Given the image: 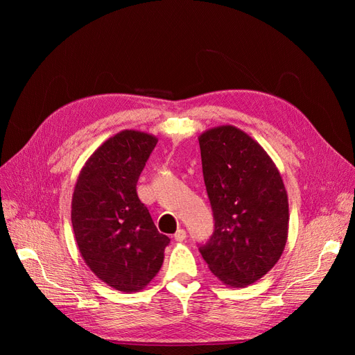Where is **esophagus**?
Instances as JSON below:
<instances>
[{"instance_id": "34e87169", "label": "esophagus", "mask_w": 355, "mask_h": 355, "mask_svg": "<svg viewBox=\"0 0 355 355\" xmlns=\"http://www.w3.org/2000/svg\"><path fill=\"white\" fill-rule=\"evenodd\" d=\"M173 239H175V241H184L187 239V231L184 228H179L176 231V234L173 235Z\"/></svg>"}]
</instances>
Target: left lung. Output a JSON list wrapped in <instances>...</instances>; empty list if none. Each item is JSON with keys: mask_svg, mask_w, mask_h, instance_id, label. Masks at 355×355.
Masks as SVG:
<instances>
[{"mask_svg": "<svg viewBox=\"0 0 355 355\" xmlns=\"http://www.w3.org/2000/svg\"><path fill=\"white\" fill-rule=\"evenodd\" d=\"M214 232L200 247L209 270L230 287L262 278L280 259L288 200L280 171L254 139L234 125L198 136Z\"/></svg>", "mask_w": 355, "mask_h": 355, "instance_id": "obj_1", "label": "left lung"}]
</instances>
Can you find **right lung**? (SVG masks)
Segmentation results:
<instances>
[{"label":"right lung","instance_id":"right-lung-1","mask_svg":"<svg viewBox=\"0 0 355 355\" xmlns=\"http://www.w3.org/2000/svg\"><path fill=\"white\" fill-rule=\"evenodd\" d=\"M158 139L123 130L85 161L71 204L81 257L103 283L120 292L145 288L158 274L170 239L159 234L136 192Z\"/></svg>","mask_w":355,"mask_h":355}]
</instances>
